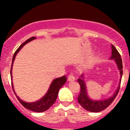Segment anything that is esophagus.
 <instances>
[{"label": "esophagus", "instance_id": "34e87169", "mask_svg": "<svg viewBox=\"0 0 130 130\" xmlns=\"http://www.w3.org/2000/svg\"><path fill=\"white\" fill-rule=\"evenodd\" d=\"M68 80H69V81H73L75 80V77L73 76V74H70L69 75V77H68Z\"/></svg>", "mask_w": 130, "mask_h": 130}]
</instances>
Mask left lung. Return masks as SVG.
I'll return each instance as SVG.
<instances>
[{"label": "left lung", "instance_id": "1", "mask_svg": "<svg viewBox=\"0 0 130 130\" xmlns=\"http://www.w3.org/2000/svg\"><path fill=\"white\" fill-rule=\"evenodd\" d=\"M111 48H112V55L110 59H113L117 65L118 70H120V84H119L118 87L116 90L115 92L114 93L113 95L109 98H107L106 99H102V100L95 101L92 100L90 99L87 94V88H86V82H85L84 79V73L81 75V77L78 79V82L79 83L80 86V92L78 94V103H79L80 105L82 106L83 108L87 110L88 111L94 112H98L103 110L105 109L106 107H108L111 103H112L116 97L117 96L118 94L119 90L120 87V84H121V80L122 78V75H123V63H122V60L121 58V55L118 52L117 50L116 49L115 46L112 44H111Z\"/></svg>", "mask_w": 130, "mask_h": 130}]
</instances>
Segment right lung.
<instances>
[{
    "mask_svg": "<svg viewBox=\"0 0 130 130\" xmlns=\"http://www.w3.org/2000/svg\"><path fill=\"white\" fill-rule=\"evenodd\" d=\"M36 39V37H31L27 40L24 43H23L19 48H18L16 51L14 53V55H13L12 61V65L11 68H10V77H11V80L12 78V65L14 63V61L15 60V58L16 55L18 54V52L21 50L22 48L29 43L31 41ZM67 82V77L66 76L63 75L59 78H55L53 80V82L51 84L50 88L47 91L46 94L41 98L40 100L37 101L32 102V103H26V102L23 101V100L20 99L18 95L15 94V91H14V87H13V84L12 82V87L13 91H14V94H15V96L17 97L19 101L20 102L21 104H22L24 107H26L27 109H29L32 111H35V112H41L43 111H45L48 110L50 107H51L55 103L56 100L58 96V91L65 84V82Z\"/></svg>",
    "mask_w": 130,
    "mask_h": 130,
    "instance_id": "add662e5",
    "label": "right lung"
}]
</instances>
